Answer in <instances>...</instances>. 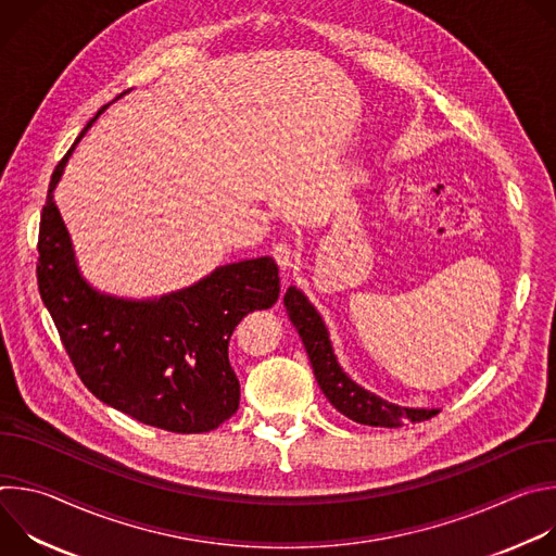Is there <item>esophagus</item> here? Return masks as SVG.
<instances>
[{
	"mask_svg": "<svg viewBox=\"0 0 556 556\" xmlns=\"http://www.w3.org/2000/svg\"><path fill=\"white\" fill-rule=\"evenodd\" d=\"M273 257H275L277 266H279L281 270H290V268H294L296 262H299V253H296L290 244H286V242H279V244L273 247Z\"/></svg>",
	"mask_w": 556,
	"mask_h": 556,
	"instance_id": "obj_1",
	"label": "esophagus"
}]
</instances>
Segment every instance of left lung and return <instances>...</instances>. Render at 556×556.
Wrapping results in <instances>:
<instances>
[{
  "label": "left lung",
  "mask_w": 556,
  "mask_h": 556,
  "mask_svg": "<svg viewBox=\"0 0 556 556\" xmlns=\"http://www.w3.org/2000/svg\"><path fill=\"white\" fill-rule=\"evenodd\" d=\"M283 305L292 326L296 328L307 358L314 369V378L319 382L326 399L332 403L337 412L348 416L358 425L369 427H403L405 422H422L440 414V409H409L387 403L378 399L376 393L356 384L339 365L328 328L321 319V314L314 309L307 296L290 286L283 294Z\"/></svg>",
  "instance_id": "1"
}]
</instances>
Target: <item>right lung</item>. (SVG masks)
Instances as JSON below:
<instances>
[{"instance_id": "1", "label": "right lung", "mask_w": 556, "mask_h": 556, "mask_svg": "<svg viewBox=\"0 0 556 556\" xmlns=\"http://www.w3.org/2000/svg\"><path fill=\"white\" fill-rule=\"evenodd\" d=\"M105 108L50 178L37 244L39 292L78 378L99 401L149 427L206 433L240 407L228 341L249 312L277 303L279 268L273 257L226 264L189 288L140 301L92 288L78 273L52 191Z\"/></svg>"}]
</instances>
